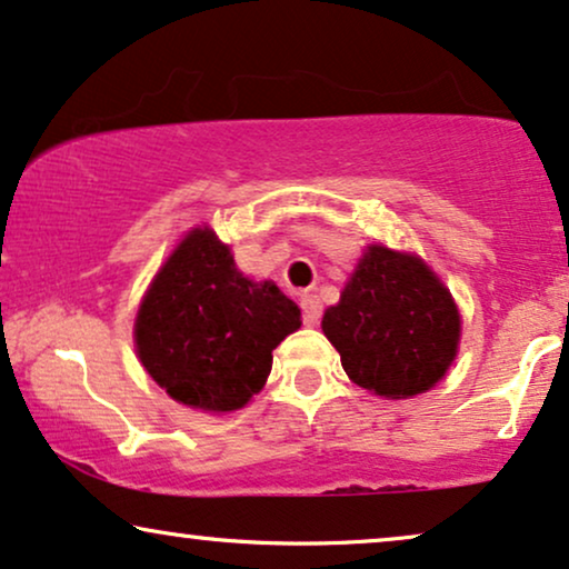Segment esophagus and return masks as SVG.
Wrapping results in <instances>:
<instances>
[{
	"label": "esophagus",
	"instance_id": "obj_1",
	"mask_svg": "<svg viewBox=\"0 0 569 569\" xmlns=\"http://www.w3.org/2000/svg\"><path fill=\"white\" fill-rule=\"evenodd\" d=\"M300 308H302V319H306V323H319V319H321V300H319V295H311V292H306L300 298Z\"/></svg>",
	"mask_w": 569,
	"mask_h": 569
}]
</instances>
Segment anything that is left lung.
<instances>
[{"label":"left lung","mask_w":569,"mask_h":569,"mask_svg":"<svg viewBox=\"0 0 569 569\" xmlns=\"http://www.w3.org/2000/svg\"><path fill=\"white\" fill-rule=\"evenodd\" d=\"M321 329L358 387L408 400L452 366L460 313L420 258L371 246L337 306L327 308Z\"/></svg>","instance_id":"8db88e82"}]
</instances>
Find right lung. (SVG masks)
Segmentation results:
<instances>
[{
  "label": "right lung",
  "mask_w": 569,
  "mask_h": 569,
  "mask_svg": "<svg viewBox=\"0 0 569 569\" xmlns=\"http://www.w3.org/2000/svg\"><path fill=\"white\" fill-rule=\"evenodd\" d=\"M300 329V308L250 282L211 230H193L153 279L136 319L138 358L172 400L230 412L263 387L271 350Z\"/></svg>",
  "instance_id": "1"
}]
</instances>
